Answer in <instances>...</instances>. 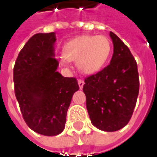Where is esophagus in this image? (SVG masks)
I'll use <instances>...</instances> for the list:
<instances>
[{
	"instance_id": "1",
	"label": "esophagus",
	"mask_w": 157,
	"mask_h": 157,
	"mask_svg": "<svg viewBox=\"0 0 157 157\" xmlns=\"http://www.w3.org/2000/svg\"><path fill=\"white\" fill-rule=\"evenodd\" d=\"M83 84H84V82H83V80H82V79H79L78 85H79V88H80V89H82V87H83Z\"/></svg>"
}]
</instances>
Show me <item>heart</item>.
<instances>
[{
  "label": "heart",
  "mask_w": 157,
  "mask_h": 157,
  "mask_svg": "<svg viewBox=\"0 0 157 157\" xmlns=\"http://www.w3.org/2000/svg\"><path fill=\"white\" fill-rule=\"evenodd\" d=\"M112 44L105 35L85 34L66 42L62 55L67 62L76 63L79 71L84 75H94L108 62Z\"/></svg>",
  "instance_id": "obj_1"
}]
</instances>
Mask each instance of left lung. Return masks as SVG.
I'll return each instance as SVG.
<instances>
[{
	"label": "left lung",
	"instance_id": "1",
	"mask_svg": "<svg viewBox=\"0 0 157 157\" xmlns=\"http://www.w3.org/2000/svg\"><path fill=\"white\" fill-rule=\"evenodd\" d=\"M113 53L109 65L84 80L83 93L92 124L114 132L130 121L139 93L137 63L121 39L110 32Z\"/></svg>",
	"mask_w": 157,
	"mask_h": 157
}]
</instances>
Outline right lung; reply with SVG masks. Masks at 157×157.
<instances>
[{"label": "right lung", "instance_id": "obj_1", "mask_svg": "<svg viewBox=\"0 0 157 157\" xmlns=\"http://www.w3.org/2000/svg\"><path fill=\"white\" fill-rule=\"evenodd\" d=\"M55 33H36L19 52L13 68L14 93L22 117L34 132L47 136L61 134L67 110L79 90L75 77L58 73L54 58Z\"/></svg>", "mask_w": 157, "mask_h": 157}]
</instances>
